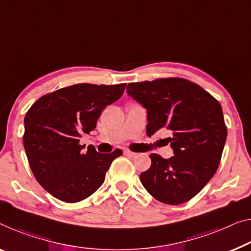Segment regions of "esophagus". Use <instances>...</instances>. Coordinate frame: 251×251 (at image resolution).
I'll return each mask as SVG.
<instances>
[{
	"label": "esophagus",
	"instance_id": "34e87169",
	"mask_svg": "<svg viewBox=\"0 0 251 251\" xmlns=\"http://www.w3.org/2000/svg\"><path fill=\"white\" fill-rule=\"evenodd\" d=\"M124 154H125V155H127V156H129V158H135V156H137V153L129 151V150H125V151H124Z\"/></svg>",
	"mask_w": 251,
	"mask_h": 251
}]
</instances>
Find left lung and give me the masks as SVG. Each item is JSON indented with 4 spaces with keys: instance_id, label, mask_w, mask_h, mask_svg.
<instances>
[{
    "instance_id": "left-lung-1",
    "label": "left lung",
    "mask_w": 251,
    "mask_h": 251,
    "mask_svg": "<svg viewBox=\"0 0 251 251\" xmlns=\"http://www.w3.org/2000/svg\"><path fill=\"white\" fill-rule=\"evenodd\" d=\"M128 96L148 113L147 134L169 129L174 154L150 155L151 167L140 176L142 185L159 201L178 205L192 200L218 170L226 126L220 102L200 85L180 77L129 83Z\"/></svg>"
}]
</instances>
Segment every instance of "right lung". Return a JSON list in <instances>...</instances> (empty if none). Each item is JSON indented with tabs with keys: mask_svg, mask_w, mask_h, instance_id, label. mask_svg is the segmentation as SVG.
Returning <instances> with one entry per match:
<instances>
[{
	"mask_svg": "<svg viewBox=\"0 0 251 251\" xmlns=\"http://www.w3.org/2000/svg\"><path fill=\"white\" fill-rule=\"evenodd\" d=\"M126 83H81L47 93L25 117L24 145L37 181L59 201L76 203L103 184L122 150L102 154L93 147L82 151L80 137L96 128L108 104L121 98Z\"/></svg>",
	"mask_w": 251,
	"mask_h": 251,
	"instance_id": "add662e5",
	"label": "right lung"
}]
</instances>
